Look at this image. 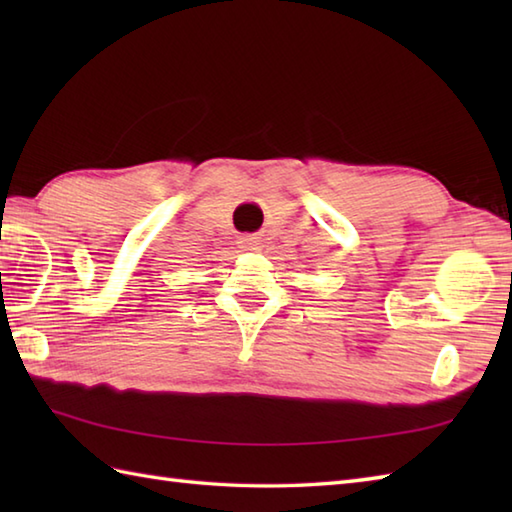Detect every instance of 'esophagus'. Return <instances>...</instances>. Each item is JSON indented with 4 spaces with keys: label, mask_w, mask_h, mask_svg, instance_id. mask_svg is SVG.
I'll use <instances>...</instances> for the list:
<instances>
[{
    "label": "esophagus",
    "mask_w": 512,
    "mask_h": 512,
    "mask_svg": "<svg viewBox=\"0 0 512 512\" xmlns=\"http://www.w3.org/2000/svg\"><path fill=\"white\" fill-rule=\"evenodd\" d=\"M239 244H242L244 250H257L259 248V239L246 235V237H242V242H239Z\"/></svg>",
    "instance_id": "1"
}]
</instances>
